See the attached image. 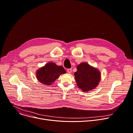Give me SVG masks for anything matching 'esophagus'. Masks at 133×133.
<instances>
[{"label":"esophagus","instance_id":"obj_1","mask_svg":"<svg viewBox=\"0 0 133 133\" xmlns=\"http://www.w3.org/2000/svg\"><path fill=\"white\" fill-rule=\"evenodd\" d=\"M71 71H72L71 69H67V72L69 74H70L71 73Z\"/></svg>","mask_w":133,"mask_h":133}]
</instances>
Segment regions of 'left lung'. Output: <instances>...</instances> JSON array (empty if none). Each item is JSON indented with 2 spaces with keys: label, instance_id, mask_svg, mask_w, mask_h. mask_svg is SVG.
Returning <instances> with one entry per match:
<instances>
[{
  "label": "left lung",
  "instance_id": "obj_1",
  "mask_svg": "<svg viewBox=\"0 0 133 133\" xmlns=\"http://www.w3.org/2000/svg\"><path fill=\"white\" fill-rule=\"evenodd\" d=\"M74 76L78 88L85 92L95 89L101 80L100 70L84 62L77 66Z\"/></svg>",
  "mask_w": 133,
  "mask_h": 133
}]
</instances>
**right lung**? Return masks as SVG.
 I'll list each match as a JSON object with an SVG mask.
<instances>
[{"mask_svg":"<svg viewBox=\"0 0 133 133\" xmlns=\"http://www.w3.org/2000/svg\"><path fill=\"white\" fill-rule=\"evenodd\" d=\"M66 73V71L63 66H58L53 62H49L37 70L36 77L43 85L49 86L62 74Z\"/></svg>","mask_w":133,"mask_h":133,"instance_id":"obj_1","label":"right lung"}]
</instances>
